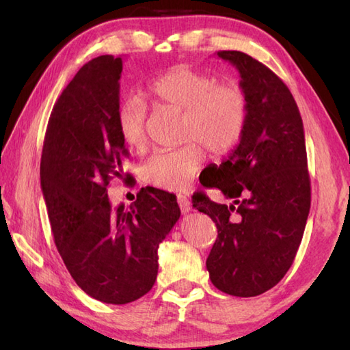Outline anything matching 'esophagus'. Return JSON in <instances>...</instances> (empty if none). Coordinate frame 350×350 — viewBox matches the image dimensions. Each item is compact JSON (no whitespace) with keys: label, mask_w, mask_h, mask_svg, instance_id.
<instances>
[{"label":"esophagus","mask_w":350,"mask_h":350,"mask_svg":"<svg viewBox=\"0 0 350 350\" xmlns=\"http://www.w3.org/2000/svg\"><path fill=\"white\" fill-rule=\"evenodd\" d=\"M177 203H179L180 211L183 213H187V212L191 211V202H189V198L187 196H182V194L177 196Z\"/></svg>","instance_id":"obj_1"}]
</instances>
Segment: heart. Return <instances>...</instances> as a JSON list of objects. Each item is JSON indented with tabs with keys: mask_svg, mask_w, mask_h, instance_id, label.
Returning <instances> with one entry per match:
<instances>
[{
	"mask_svg": "<svg viewBox=\"0 0 350 350\" xmlns=\"http://www.w3.org/2000/svg\"><path fill=\"white\" fill-rule=\"evenodd\" d=\"M147 98L182 109L180 137L187 141L177 148L154 152L143 162L141 179L156 188L185 189L204 162L200 144L213 156H222L239 144L247 129V94L237 84L217 83L209 73L176 66L147 85ZM146 120L147 108L138 98L124 99L117 108L118 137L133 152L147 147Z\"/></svg>",
	"mask_w": 350,
	"mask_h": 350,
	"instance_id": "obj_1",
	"label": "heart"
}]
</instances>
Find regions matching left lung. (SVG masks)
<instances>
[{"mask_svg": "<svg viewBox=\"0 0 350 350\" xmlns=\"http://www.w3.org/2000/svg\"><path fill=\"white\" fill-rule=\"evenodd\" d=\"M217 55L239 70L248 123L228 158L200 179L233 203L197 194L192 206L218 228L206 260L212 284L250 298L278 284L302 241L311 203L306 135L292 93L269 68L241 51Z\"/></svg>", "mask_w": 350, "mask_h": 350, "instance_id": "left-lung-1", "label": "left lung"}]
</instances>
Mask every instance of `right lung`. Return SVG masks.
<instances>
[{
	"label": "right lung",
	"mask_w": 350,
	"mask_h": 350,
	"mask_svg": "<svg viewBox=\"0 0 350 350\" xmlns=\"http://www.w3.org/2000/svg\"><path fill=\"white\" fill-rule=\"evenodd\" d=\"M123 62L85 63L52 109L40 183L55 247L72 278L105 304L144 296L158 275V248L180 218L176 196L141 189L129 207L109 203L108 183L123 177L128 150L118 137Z\"/></svg>",
	"instance_id": "add662e5"
}]
</instances>
